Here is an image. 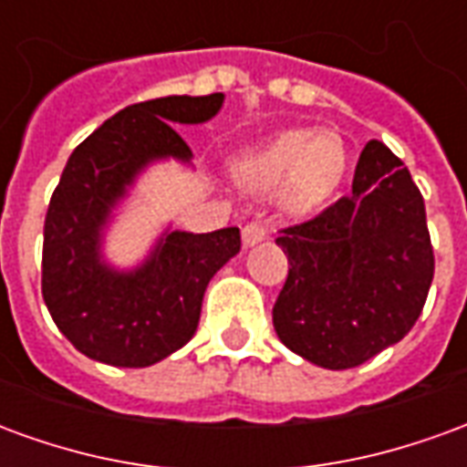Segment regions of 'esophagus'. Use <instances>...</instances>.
Listing matches in <instances>:
<instances>
[{
  "label": "esophagus",
  "instance_id": "1",
  "mask_svg": "<svg viewBox=\"0 0 467 467\" xmlns=\"http://www.w3.org/2000/svg\"><path fill=\"white\" fill-rule=\"evenodd\" d=\"M267 234H270L267 223H263V220H250V223L243 227V244L244 247H253V244L263 243Z\"/></svg>",
  "mask_w": 467,
  "mask_h": 467
}]
</instances>
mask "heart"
Masks as SVG:
<instances>
[{"instance_id": "b5f03b06", "label": "heart", "mask_w": 467, "mask_h": 467, "mask_svg": "<svg viewBox=\"0 0 467 467\" xmlns=\"http://www.w3.org/2000/svg\"><path fill=\"white\" fill-rule=\"evenodd\" d=\"M348 170L343 137L333 130H287L233 160L237 184L250 192L277 187L280 204L290 213H313L340 187Z\"/></svg>"}]
</instances>
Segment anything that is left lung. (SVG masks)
<instances>
[{
	"label": "left lung",
	"instance_id": "left-lung-1",
	"mask_svg": "<svg viewBox=\"0 0 467 467\" xmlns=\"http://www.w3.org/2000/svg\"><path fill=\"white\" fill-rule=\"evenodd\" d=\"M275 243L290 263L275 333L313 365H362L420 317L435 273L425 202L408 167L378 140L360 152L352 192Z\"/></svg>",
	"mask_w": 467,
	"mask_h": 467
}]
</instances>
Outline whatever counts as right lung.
I'll use <instances>...</instances> for the list:
<instances>
[{"label": "right lung", "mask_w": 467, "mask_h": 467, "mask_svg": "<svg viewBox=\"0 0 467 467\" xmlns=\"http://www.w3.org/2000/svg\"><path fill=\"white\" fill-rule=\"evenodd\" d=\"M224 95L160 97L124 107L69 154L49 200L42 247L47 310L77 350L117 368H147L190 343L214 273L240 253V230L167 227L142 263H107L105 233L154 162L192 164L174 124L210 122Z\"/></svg>", "instance_id": "obj_1"}]
</instances>
